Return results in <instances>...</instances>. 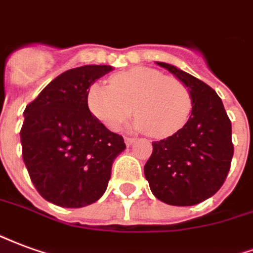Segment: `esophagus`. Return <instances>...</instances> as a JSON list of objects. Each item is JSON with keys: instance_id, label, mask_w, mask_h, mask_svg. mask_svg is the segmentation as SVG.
<instances>
[{"instance_id": "obj_1", "label": "esophagus", "mask_w": 253, "mask_h": 253, "mask_svg": "<svg viewBox=\"0 0 253 253\" xmlns=\"http://www.w3.org/2000/svg\"><path fill=\"white\" fill-rule=\"evenodd\" d=\"M124 140H125V144H126V145L133 144V141H134L133 137H129V136H126V137H124Z\"/></svg>"}]
</instances>
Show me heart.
Segmentation results:
<instances>
[{
	"label": "heart",
	"instance_id": "1",
	"mask_svg": "<svg viewBox=\"0 0 253 253\" xmlns=\"http://www.w3.org/2000/svg\"><path fill=\"white\" fill-rule=\"evenodd\" d=\"M87 108L110 130L132 116L136 128L149 130L155 137H169L183 128L193 110V97L180 79L166 77L155 68L134 67L119 73L108 84L88 88Z\"/></svg>",
	"mask_w": 253,
	"mask_h": 253
}]
</instances>
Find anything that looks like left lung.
<instances>
[{"label": "left lung", "mask_w": 253, "mask_h": 253, "mask_svg": "<svg viewBox=\"0 0 253 253\" xmlns=\"http://www.w3.org/2000/svg\"><path fill=\"white\" fill-rule=\"evenodd\" d=\"M158 64L189 87L193 110L180 130L152 143L144 174L158 200L191 206L210 198L224 185L233 158L232 124L209 84L175 66Z\"/></svg>", "instance_id": "8db88e82"}]
</instances>
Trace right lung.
Wrapping results in <instances>:
<instances>
[{
	"label": "right lung",
	"instance_id": "obj_1",
	"mask_svg": "<svg viewBox=\"0 0 253 253\" xmlns=\"http://www.w3.org/2000/svg\"><path fill=\"white\" fill-rule=\"evenodd\" d=\"M110 66L64 71L24 110L20 130L23 159L44 200L62 208H84L108 187L112 165L125 149L123 136L94 117L86 97Z\"/></svg>",
	"mask_w": 253,
	"mask_h": 253
}]
</instances>
